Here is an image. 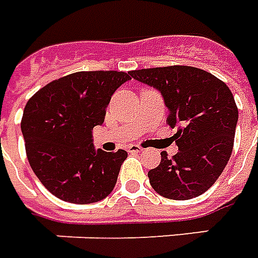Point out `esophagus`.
<instances>
[{
  "mask_svg": "<svg viewBox=\"0 0 258 258\" xmlns=\"http://www.w3.org/2000/svg\"><path fill=\"white\" fill-rule=\"evenodd\" d=\"M127 151L129 153H133V154H136V153H140V151H143V149L138 146V144H131V146H127Z\"/></svg>",
  "mask_w": 258,
  "mask_h": 258,
  "instance_id": "obj_1",
  "label": "esophagus"
}]
</instances>
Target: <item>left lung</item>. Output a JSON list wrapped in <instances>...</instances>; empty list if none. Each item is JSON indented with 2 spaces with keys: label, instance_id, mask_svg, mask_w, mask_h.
<instances>
[{
  "label": "left lung",
  "instance_id": "1",
  "mask_svg": "<svg viewBox=\"0 0 258 258\" xmlns=\"http://www.w3.org/2000/svg\"><path fill=\"white\" fill-rule=\"evenodd\" d=\"M133 79L161 93L178 131L179 151L149 171L150 184L158 195L189 200L207 191L229 161L237 123V107L229 87L203 69L183 65L129 72Z\"/></svg>",
  "mask_w": 258,
  "mask_h": 258
}]
</instances>
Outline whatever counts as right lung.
<instances>
[{
	"instance_id": "add662e5",
	"label": "right lung",
	"mask_w": 258,
	"mask_h": 258,
	"mask_svg": "<svg viewBox=\"0 0 258 258\" xmlns=\"http://www.w3.org/2000/svg\"><path fill=\"white\" fill-rule=\"evenodd\" d=\"M127 80L131 75L116 71L76 72L27 101L21 122L27 160L55 197L89 204L114 190L127 153L94 149L93 127L103 123L111 96Z\"/></svg>"
}]
</instances>
